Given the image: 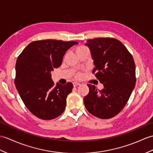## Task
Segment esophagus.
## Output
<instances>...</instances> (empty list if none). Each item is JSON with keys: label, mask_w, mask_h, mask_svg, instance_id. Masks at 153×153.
<instances>
[{"label": "esophagus", "mask_w": 153, "mask_h": 153, "mask_svg": "<svg viewBox=\"0 0 153 153\" xmlns=\"http://www.w3.org/2000/svg\"><path fill=\"white\" fill-rule=\"evenodd\" d=\"M80 85V83H77V82H74L73 83V85H74V87H77V86H78V85Z\"/></svg>", "instance_id": "34e87169"}]
</instances>
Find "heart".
Masks as SVG:
<instances>
[{
    "mask_svg": "<svg viewBox=\"0 0 153 153\" xmlns=\"http://www.w3.org/2000/svg\"><path fill=\"white\" fill-rule=\"evenodd\" d=\"M86 50H88V49L86 47H85V46H79V47H78L76 49V52L77 55V54H79V53L83 52L84 51H86ZM81 74L80 73H77L76 74V77L77 78H79V77H81Z\"/></svg>",
    "mask_w": 153,
    "mask_h": 153,
    "instance_id": "1",
    "label": "heart"
}]
</instances>
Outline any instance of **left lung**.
<instances>
[{
    "mask_svg": "<svg viewBox=\"0 0 153 153\" xmlns=\"http://www.w3.org/2000/svg\"><path fill=\"white\" fill-rule=\"evenodd\" d=\"M95 68L93 73L104 85L97 91L88 84L89 93L83 99L91 114L106 119L115 117L124 108L136 85V66L132 55L121 42L113 38L88 40Z\"/></svg>",
    "mask_w": 153,
    "mask_h": 153,
    "instance_id": "obj_1",
    "label": "left lung"
}]
</instances>
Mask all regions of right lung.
I'll list each match as a JSON object with an SVG mask.
<instances>
[{
  "label": "right lung",
  "instance_id": "add662e5",
  "mask_svg": "<svg viewBox=\"0 0 153 153\" xmlns=\"http://www.w3.org/2000/svg\"><path fill=\"white\" fill-rule=\"evenodd\" d=\"M77 44L76 41H34L17 58L16 87L27 109L39 119L51 120L65 111L73 84L55 85L51 72L61 65L67 50Z\"/></svg>",
  "mask_w": 153,
  "mask_h": 153
}]
</instances>
